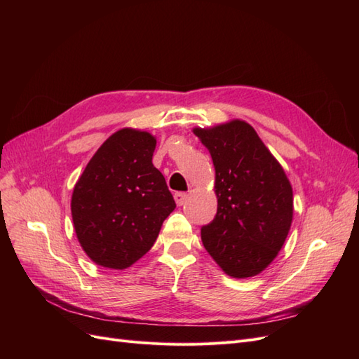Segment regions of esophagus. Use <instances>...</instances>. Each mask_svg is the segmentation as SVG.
Instances as JSON below:
<instances>
[{"mask_svg":"<svg viewBox=\"0 0 359 359\" xmlns=\"http://www.w3.org/2000/svg\"><path fill=\"white\" fill-rule=\"evenodd\" d=\"M173 199H175L177 205L178 206H182L184 203H186V199H187V194L182 193V191H177L175 194H173Z\"/></svg>","mask_w":359,"mask_h":359,"instance_id":"1","label":"esophagus"}]
</instances>
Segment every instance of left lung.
<instances>
[{
    "label": "left lung",
    "mask_w": 359,
    "mask_h": 359,
    "mask_svg": "<svg viewBox=\"0 0 359 359\" xmlns=\"http://www.w3.org/2000/svg\"><path fill=\"white\" fill-rule=\"evenodd\" d=\"M194 133L215 168L217 214L202 226L203 247L231 277L256 276L273 262L289 233L290 182L250 124L235 119Z\"/></svg>",
    "instance_id": "obj_1"
}]
</instances>
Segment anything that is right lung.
I'll return each mask as SVG.
<instances>
[{
    "label": "right lung",
    "mask_w": 359,
    "mask_h": 359,
    "mask_svg": "<svg viewBox=\"0 0 359 359\" xmlns=\"http://www.w3.org/2000/svg\"><path fill=\"white\" fill-rule=\"evenodd\" d=\"M156 139L123 128L97 149L72 196L78 240L93 262L124 269L156 243L175 210L165 177L153 165Z\"/></svg>",
    "instance_id": "add662e5"
}]
</instances>
